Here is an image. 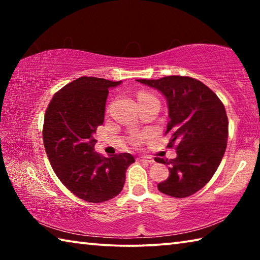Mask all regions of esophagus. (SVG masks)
Listing matches in <instances>:
<instances>
[{
    "mask_svg": "<svg viewBox=\"0 0 260 260\" xmlns=\"http://www.w3.org/2000/svg\"><path fill=\"white\" fill-rule=\"evenodd\" d=\"M138 160L140 161H144V162H149V164H152V162H155V160L152 159L150 157H146V156H141L138 158Z\"/></svg>",
    "mask_w": 260,
    "mask_h": 260,
    "instance_id": "esophagus-1",
    "label": "esophagus"
}]
</instances>
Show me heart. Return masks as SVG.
I'll use <instances>...</instances> for the list:
<instances>
[{
	"mask_svg": "<svg viewBox=\"0 0 260 260\" xmlns=\"http://www.w3.org/2000/svg\"><path fill=\"white\" fill-rule=\"evenodd\" d=\"M144 95H148V94H140V96H144ZM140 96H139V98H140Z\"/></svg>",
	"mask_w": 260,
	"mask_h": 260,
	"instance_id": "heart-1",
	"label": "heart"
}]
</instances>
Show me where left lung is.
Segmentation results:
<instances>
[{
    "label": "left lung",
    "mask_w": 260,
    "mask_h": 260,
    "mask_svg": "<svg viewBox=\"0 0 260 260\" xmlns=\"http://www.w3.org/2000/svg\"><path fill=\"white\" fill-rule=\"evenodd\" d=\"M165 96L169 108L166 134L174 147V159L155 158L169 165L170 175L158 183L165 195L183 199L199 191L217 171L225 153L228 119L221 101L208 86L193 78L170 76L157 80L139 79Z\"/></svg>",
    "instance_id": "obj_1"
}]
</instances>
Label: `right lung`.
<instances>
[{
  "label": "right lung",
  "mask_w": 260,
  "mask_h": 260,
  "mask_svg": "<svg viewBox=\"0 0 260 260\" xmlns=\"http://www.w3.org/2000/svg\"><path fill=\"white\" fill-rule=\"evenodd\" d=\"M121 81L81 77L57 91L48 105L43 143L52 170L70 191L86 202L102 203L122 190L131 153L103 157L94 134L104 121L109 88Z\"/></svg>",
  "instance_id": "obj_1"
}]
</instances>
